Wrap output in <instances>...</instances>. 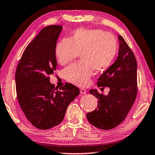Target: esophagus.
I'll return each instance as SVG.
<instances>
[{
	"label": "esophagus",
	"mask_w": 155,
	"mask_h": 155,
	"mask_svg": "<svg viewBox=\"0 0 155 155\" xmlns=\"http://www.w3.org/2000/svg\"><path fill=\"white\" fill-rule=\"evenodd\" d=\"M80 92H81V94H84L86 93V91H85V90L84 89V88H81L80 89Z\"/></svg>",
	"instance_id": "obj_1"
}]
</instances>
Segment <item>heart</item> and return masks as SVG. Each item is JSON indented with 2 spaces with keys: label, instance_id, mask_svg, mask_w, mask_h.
Masks as SVG:
<instances>
[{
  "label": "heart",
  "instance_id": "b5f03b06",
  "mask_svg": "<svg viewBox=\"0 0 155 155\" xmlns=\"http://www.w3.org/2000/svg\"><path fill=\"white\" fill-rule=\"evenodd\" d=\"M117 41L111 34L100 29L79 28L70 39H63L55 47V55L62 65L77 58L80 54L81 62L71 64L63 70L68 82L78 86H86L93 70L104 71L116 56Z\"/></svg>",
  "mask_w": 155,
  "mask_h": 155
}]
</instances>
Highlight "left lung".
<instances>
[{
  "label": "left lung",
  "mask_w": 155,
  "mask_h": 155,
  "mask_svg": "<svg viewBox=\"0 0 155 155\" xmlns=\"http://www.w3.org/2000/svg\"><path fill=\"white\" fill-rule=\"evenodd\" d=\"M118 40V57L97 81L99 87H109L108 94L90 91L98 100V104L95 110L86 114L87 119L92 125L104 130L116 127L125 119L137 95V60L124 38L119 35Z\"/></svg>",
  "instance_id": "8db88e82"
}]
</instances>
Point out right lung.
Listing matches in <instances>:
<instances>
[{
    "instance_id": "obj_1",
    "label": "right lung",
    "mask_w": 155,
    "mask_h": 155,
    "mask_svg": "<svg viewBox=\"0 0 155 155\" xmlns=\"http://www.w3.org/2000/svg\"><path fill=\"white\" fill-rule=\"evenodd\" d=\"M63 26L43 29L27 46L15 73L18 104L34 127L48 129L63 120L69 104L79 89L69 83L59 90L49 81L57 66L55 47Z\"/></svg>"
}]
</instances>
